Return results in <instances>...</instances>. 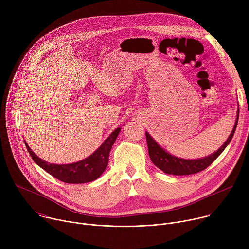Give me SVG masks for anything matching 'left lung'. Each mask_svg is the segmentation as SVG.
<instances>
[{
    "mask_svg": "<svg viewBox=\"0 0 249 249\" xmlns=\"http://www.w3.org/2000/svg\"><path fill=\"white\" fill-rule=\"evenodd\" d=\"M238 114H239V109H237V116H236L233 129L231 135L229 136L228 140L224 143V145L215 153H213L212 155L207 156L203 159L184 160V159L174 157L169 153H167L165 150H163L151 137V135L148 132H146L147 144H148L151 160L157 167L161 169L163 172L167 174H172V175H189V174H194L204 170L223 153V151L230 144V142L231 141L237 126Z\"/></svg>",
    "mask_w": 249,
    "mask_h": 249,
    "instance_id": "8db88e82",
    "label": "left lung"
}]
</instances>
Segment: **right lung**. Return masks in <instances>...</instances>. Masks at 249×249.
Masks as SVG:
<instances>
[{
	"label": "right lung",
	"instance_id": "right-lung-1",
	"mask_svg": "<svg viewBox=\"0 0 249 249\" xmlns=\"http://www.w3.org/2000/svg\"><path fill=\"white\" fill-rule=\"evenodd\" d=\"M120 130L121 128L115 129L110 136L103 142L102 145L89 157L70 164H56L47 162L35 155L26 143L25 147L34 162L49 174L56 177L57 179L70 184L86 183L97 179L105 170L108 164L109 153Z\"/></svg>",
	"mask_w": 249,
	"mask_h": 249
}]
</instances>
